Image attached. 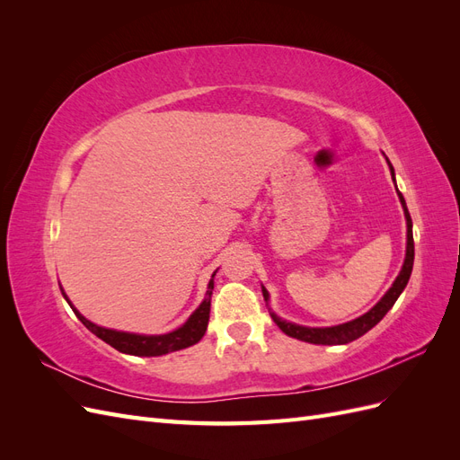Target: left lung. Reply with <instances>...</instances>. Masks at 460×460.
Masks as SVG:
<instances>
[{
    "instance_id": "8db88e82",
    "label": "left lung",
    "mask_w": 460,
    "mask_h": 460,
    "mask_svg": "<svg viewBox=\"0 0 460 460\" xmlns=\"http://www.w3.org/2000/svg\"><path fill=\"white\" fill-rule=\"evenodd\" d=\"M387 164H389V171H392V178L395 180L394 166H392V163H389V159H387ZM397 193H399L402 211H405V218H407V253H405V262H402V269H401L399 276L395 278V282L392 284V288L387 289V294L378 303H376L368 313H365L363 316H358L355 320H349V323H345V324L330 326V328L299 326V324H294V323H288V320H282L278 314L270 313L276 326L280 328L284 333H288L289 338H296V340L314 343V345H345V343L358 340L360 336H365V333L368 330H372L376 324H378L380 320L387 314V311L394 307L397 297L401 296V291L405 289L407 284H409V278H411V272H412V262H414L412 220H411V215H409L405 198L401 196V191H397ZM262 297H264V301H269V291L264 289V288H262Z\"/></svg>"
}]
</instances>
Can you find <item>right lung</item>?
<instances>
[{"mask_svg":"<svg viewBox=\"0 0 460 460\" xmlns=\"http://www.w3.org/2000/svg\"><path fill=\"white\" fill-rule=\"evenodd\" d=\"M213 288H215V284L211 280V282H208L207 296H205L203 303L199 305L196 311L191 313V316L186 320L182 326L176 328L174 332L161 333V336H144V333H130V332H119V330L97 326V324L90 323L88 318L82 316L75 309V305L66 299L65 291L63 289L61 291H63L65 299L68 301V305L73 307L75 314L80 318V323L84 324L92 333H95L97 338L103 340L111 347H115L117 351L127 353V355H136V357H159V355L186 349V347L196 345L205 336V330H207V324H208V313H211Z\"/></svg>","mask_w":460,"mask_h":460,"instance_id":"add662e5","label":"right lung"}]
</instances>
